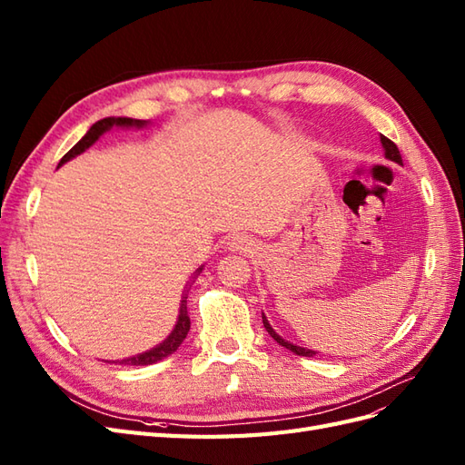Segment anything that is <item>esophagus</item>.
I'll return each instance as SVG.
<instances>
[{
    "label": "esophagus",
    "instance_id": "obj_1",
    "mask_svg": "<svg viewBox=\"0 0 465 465\" xmlns=\"http://www.w3.org/2000/svg\"><path fill=\"white\" fill-rule=\"evenodd\" d=\"M252 248V241H248V236L244 234H234L229 241V250L232 252H248Z\"/></svg>",
    "mask_w": 465,
    "mask_h": 465
}]
</instances>
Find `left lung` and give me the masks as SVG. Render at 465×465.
Here are the masks:
<instances>
[{"label": "left lung", "instance_id": "obj_1", "mask_svg": "<svg viewBox=\"0 0 465 465\" xmlns=\"http://www.w3.org/2000/svg\"><path fill=\"white\" fill-rule=\"evenodd\" d=\"M380 142H382V147H384V151H386V157L390 159V161H396V163H403V159H401V153H400V149H398V145L391 142V139H388L386 135H382L380 137ZM262 320H263V328H265V331L270 333L273 340L279 343V345H283L285 349H289V351H292L294 355H301V357H312V355H316V351H311V349H304V347H297V345H292V343H289V341H285L283 337H279L275 331H273V328L270 326V322H267V318L265 316H262Z\"/></svg>", "mask_w": 465, "mask_h": 465}]
</instances>
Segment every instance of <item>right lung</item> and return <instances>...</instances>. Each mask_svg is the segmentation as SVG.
Wrapping results in <instances>:
<instances>
[{
  "label": "right lung",
  "mask_w": 465,
  "mask_h": 465,
  "mask_svg": "<svg viewBox=\"0 0 465 465\" xmlns=\"http://www.w3.org/2000/svg\"><path fill=\"white\" fill-rule=\"evenodd\" d=\"M112 125H120V128H122V125H124V128H130V125H137V128H142V125H145V122L143 120H134V118H104V120H98L96 124L91 125V130L85 135H83L81 142H77L72 149H69L64 154L62 161H60V166L64 163H67L69 159H74L75 154L89 149L98 137H101L106 130L112 128ZM198 272H202V270H198ZM186 299L188 297H182V301H180V314H178V322H176L173 333L168 335L159 347L147 351V353H142V355H137V357H130V359H124V361H118V362L120 364H134V367H145V364H153V362H157V361L168 357L171 353H174V351L180 347V343L186 340V335L190 331V316H188Z\"/></svg>",
  "instance_id": "add662e5"
}]
</instances>
